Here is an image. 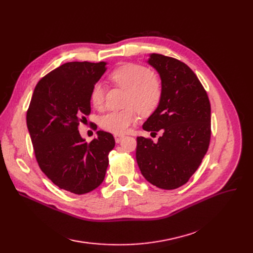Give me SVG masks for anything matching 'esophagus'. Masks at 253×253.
I'll list each match as a JSON object with an SVG mask.
<instances>
[{
  "mask_svg": "<svg viewBox=\"0 0 253 253\" xmlns=\"http://www.w3.org/2000/svg\"><path fill=\"white\" fill-rule=\"evenodd\" d=\"M114 137H115L116 142H117V143H119V142H121V140L124 138V135H121V134H116Z\"/></svg>",
  "mask_w": 253,
  "mask_h": 253,
  "instance_id": "obj_1",
  "label": "esophagus"
}]
</instances>
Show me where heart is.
Segmentation results:
<instances>
[{
    "mask_svg": "<svg viewBox=\"0 0 253 253\" xmlns=\"http://www.w3.org/2000/svg\"><path fill=\"white\" fill-rule=\"evenodd\" d=\"M110 80L117 86L126 90V108L104 114L99 119V126L115 134H123L138 119L137 111L143 115H151L159 105L162 97L160 79L149 69L135 63H124L115 69ZM90 102L99 110L103 105V86L96 83L90 91Z\"/></svg>",
    "mask_w": 253,
    "mask_h": 253,
    "instance_id": "b5f03b06",
    "label": "heart"
}]
</instances>
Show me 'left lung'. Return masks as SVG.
I'll use <instances>...</instances> for the list:
<instances>
[{"label": "left lung", "mask_w": 253, "mask_h": 253, "mask_svg": "<svg viewBox=\"0 0 253 253\" xmlns=\"http://www.w3.org/2000/svg\"><path fill=\"white\" fill-rule=\"evenodd\" d=\"M148 63L158 72L162 97L143 130L161 131L154 142L138 136L136 161L152 184L174 190L187 183L200 166L210 141L211 109L207 93L189 66L172 57L152 53Z\"/></svg>", "instance_id": "1"}]
</instances>
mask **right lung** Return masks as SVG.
Masks as SVG:
<instances>
[{"instance_id":"right-lung-1","label":"right lung","mask_w":253,"mask_h":253,"mask_svg":"<svg viewBox=\"0 0 253 253\" xmlns=\"http://www.w3.org/2000/svg\"><path fill=\"white\" fill-rule=\"evenodd\" d=\"M106 62H66L37 84L26 125L36 159L59 189L82 195L98 188L109 166L114 136L97 131L89 143L78 130L91 113L90 91L106 71Z\"/></svg>"}]
</instances>
